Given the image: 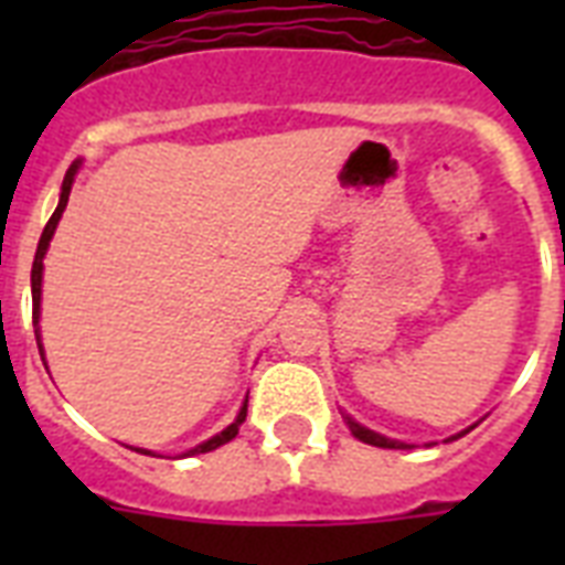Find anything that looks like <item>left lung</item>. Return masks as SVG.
<instances>
[{
  "mask_svg": "<svg viewBox=\"0 0 565 565\" xmlns=\"http://www.w3.org/2000/svg\"><path fill=\"white\" fill-rule=\"evenodd\" d=\"M345 422H349V430H352L354 437L361 439V443H370V446H377V448H407L404 443H395V439L381 437V434H375V430L363 428L361 422H354L352 416H345ZM463 434H466V430H463ZM451 439H457V437H451Z\"/></svg>",
  "mask_w": 565,
  "mask_h": 565,
  "instance_id": "left-lung-1",
  "label": "left lung"
}]
</instances>
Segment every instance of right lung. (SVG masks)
Returning <instances> with one entry per match:
<instances>
[{"mask_svg":"<svg viewBox=\"0 0 565 565\" xmlns=\"http://www.w3.org/2000/svg\"><path fill=\"white\" fill-rule=\"evenodd\" d=\"M78 167H82V161H75L73 167H70V172H66L64 179V188H61V202H57L55 213L49 216L46 228H43V234H40V243H38V252H34V264H31V319H34V337H38V349H40V358H43V343H40V281H43V257H46V248H49V239H52V234H55L57 228V220H61V213H64L66 202H70V190H73V181H75V172H78ZM246 422V404L239 407L237 419L231 422L228 428L220 430L216 437H211L207 443H202V446L190 448L188 455H204V451H213V448L225 446V443H231V439L237 437L239 425ZM137 451H143V455H152V451H146V448H137Z\"/></svg>","mask_w":565,"mask_h":565,"instance_id":"1","label":"right lung"}]
</instances>
